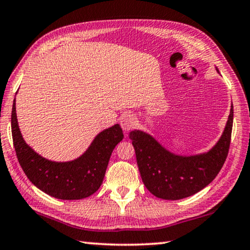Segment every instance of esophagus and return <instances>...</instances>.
I'll return each instance as SVG.
<instances>
[{
	"label": "esophagus",
	"mask_w": 250,
	"mask_h": 250,
	"mask_svg": "<svg viewBox=\"0 0 250 250\" xmlns=\"http://www.w3.org/2000/svg\"><path fill=\"white\" fill-rule=\"evenodd\" d=\"M121 125L125 132L131 131L135 126V118L131 114H124L121 118Z\"/></svg>",
	"instance_id": "esophagus-1"
}]
</instances>
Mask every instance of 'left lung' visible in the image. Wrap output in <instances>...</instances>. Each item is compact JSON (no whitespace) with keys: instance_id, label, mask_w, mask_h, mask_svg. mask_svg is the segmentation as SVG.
Returning <instances> with one entry per match:
<instances>
[{"instance_id":"1","label":"left lung","mask_w":250,"mask_h":250,"mask_svg":"<svg viewBox=\"0 0 250 250\" xmlns=\"http://www.w3.org/2000/svg\"><path fill=\"white\" fill-rule=\"evenodd\" d=\"M216 71L219 72L218 68ZM233 123L231 104L226 127L215 146L208 152L179 155L166 149L150 134L140 129L129 133L144 185L162 200H182L196 194L215 178L229 152Z\"/></svg>"}]
</instances>
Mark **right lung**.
<instances>
[{
    "instance_id": "add662e5",
    "label": "right lung",
    "mask_w": 250,
    "mask_h": 250,
    "mask_svg": "<svg viewBox=\"0 0 250 250\" xmlns=\"http://www.w3.org/2000/svg\"><path fill=\"white\" fill-rule=\"evenodd\" d=\"M13 146L21 168L34 185L59 200H82L96 193L103 184L111 152L124 137L115 124L100 132L80 157L72 161L48 160L26 143L20 132L13 100L11 115Z\"/></svg>"
}]
</instances>
